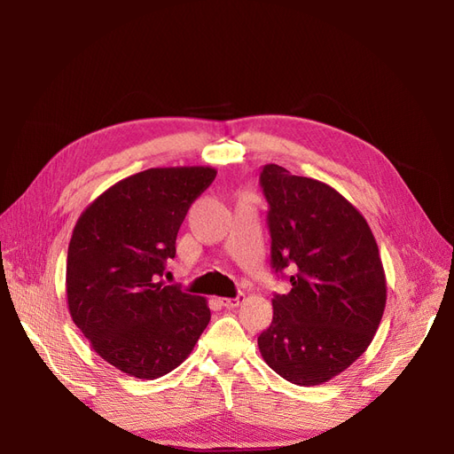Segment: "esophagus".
I'll return each mask as SVG.
<instances>
[{"label":"esophagus","mask_w":454,"mask_h":454,"mask_svg":"<svg viewBox=\"0 0 454 454\" xmlns=\"http://www.w3.org/2000/svg\"><path fill=\"white\" fill-rule=\"evenodd\" d=\"M242 299H244V294H239V297H235V299L217 297V303L222 305V307H225V309H237L242 303Z\"/></svg>","instance_id":"1"}]
</instances>
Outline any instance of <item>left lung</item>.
Segmentation results:
<instances>
[{
  "label": "left lung",
  "mask_w": 454,
  "mask_h": 454,
  "mask_svg": "<svg viewBox=\"0 0 454 454\" xmlns=\"http://www.w3.org/2000/svg\"><path fill=\"white\" fill-rule=\"evenodd\" d=\"M270 206L272 269L294 267L292 290L272 299V322L257 337L267 365L299 387L348 369L373 340L387 277L365 217L339 191L278 164L261 172Z\"/></svg>",
  "instance_id": "8db88e82"
}]
</instances>
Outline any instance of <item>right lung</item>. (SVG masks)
<instances>
[{
  "label": "right lung",
  "instance_id": "right-lung-1",
  "mask_svg": "<svg viewBox=\"0 0 454 454\" xmlns=\"http://www.w3.org/2000/svg\"><path fill=\"white\" fill-rule=\"evenodd\" d=\"M212 167L149 168L125 177L79 215L66 261L74 324L122 373L153 380L185 362L210 322L206 299L159 277Z\"/></svg>",
  "mask_w": 454,
  "mask_h": 454
}]
</instances>
